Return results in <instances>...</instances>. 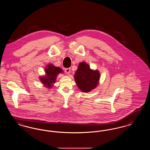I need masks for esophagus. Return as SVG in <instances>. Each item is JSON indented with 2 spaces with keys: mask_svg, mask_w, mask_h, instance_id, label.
I'll list each match as a JSON object with an SVG mask.
<instances>
[{
  "mask_svg": "<svg viewBox=\"0 0 150 150\" xmlns=\"http://www.w3.org/2000/svg\"><path fill=\"white\" fill-rule=\"evenodd\" d=\"M70 71H71L70 68H66L65 69V72H66L67 74H69L70 73Z\"/></svg>",
  "mask_w": 150,
  "mask_h": 150,
  "instance_id": "34e87169",
  "label": "esophagus"
}]
</instances>
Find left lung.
<instances>
[{
  "label": "left lung",
  "instance_id": "8db88e82",
  "mask_svg": "<svg viewBox=\"0 0 150 150\" xmlns=\"http://www.w3.org/2000/svg\"><path fill=\"white\" fill-rule=\"evenodd\" d=\"M99 72L90 69L89 66L85 62L79 64L74 75L78 88L84 93L90 92L95 89L99 83Z\"/></svg>",
  "mask_w": 150,
  "mask_h": 150
}]
</instances>
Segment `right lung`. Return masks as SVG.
Instances as JSON below:
<instances>
[{"label":"right lung","mask_w":150,"mask_h":150,"mask_svg":"<svg viewBox=\"0 0 150 150\" xmlns=\"http://www.w3.org/2000/svg\"><path fill=\"white\" fill-rule=\"evenodd\" d=\"M62 72V70L60 67L53 66L52 64H49L45 69L46 75L40 77V79L42 83L50 89L52 87L53 84L55 83L57 75Z\"/></svg>","instance_id":"obj_1"}]
</instances>
